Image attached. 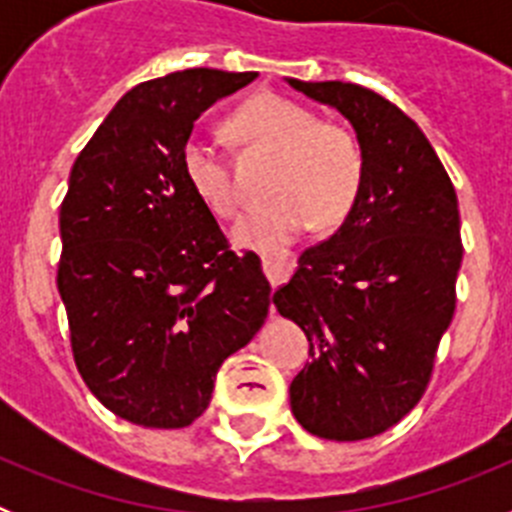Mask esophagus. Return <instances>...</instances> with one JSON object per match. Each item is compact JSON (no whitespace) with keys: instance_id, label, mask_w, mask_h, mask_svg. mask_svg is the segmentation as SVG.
Returning <instances> with one entry per match:
<instances>
[{"instance_id":"34e87169","label":"esophagus","mask_w":512,"mask_h":512,"mask_svg":"<svg viewBox=\"0 0 512 512\" xmlns=\"http://www.w3.org/2000/svg\"><path fill=\"white\" fill-rule=\"evenodd\" d=\"M295 253H261V266H264L266 277L271 284H282L289 277V271L295 269Z\"/></svg>"}]
</instances>
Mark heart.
<instances>
[{
    "label": "heart",
    "mask_w": 512,
    "mask_h": 512,
    "mask_svg": "<svg viewBox=\"0 0 512 512\" xmlns=\"http://www.w3.org/2000/svg\"><path fill=\"white\" fill-rule=\"evenodd\" d=\"M235 133L251 146L269 148V200L253 205L233 225L235 243L279 251L300 238L312 220L320 228L343 223L364 182V153L354 133L320 122L318 115L282 94H256L233 115ZM182 171L192 192L215 215L230 217L241 205L228 158L202 130L187 135Z\"/></svg>",
    "instance_id": "heart-1"
}]
</instances>
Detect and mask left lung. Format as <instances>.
I'll return each mask as SVG.
<instances>
[{"label":"left lung","instance_id":"obj_1","mask_svg":"<svg viewBox=\"0 0 512 512\" xmlns=\"http://www.w3.org/2000/svg\"><path fill=\"white\" fill-rule=\"evenodd\" d=\"M289 84L348 117L364 153L341 228L305 248L274 292L279 315L310 341L289 402L312 436L361 441L400 423L428 390L456 310L459 200L423 130L390 99L346 81Z\"/></svg>","mask_w":512,"mask_h":512}]
</instances>
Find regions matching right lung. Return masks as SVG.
<instances>
[{
	"mask_svg": "<svg viewBox=\"0 0 512 512\" xmlns=\"http://www.w3.org/2000/svg\"><path fill=\"white\" fill-rule=\"evenodd\" d=\"M187 69L130 89L76 156L61 202L58 292L92 395L143 428H184L271 305L182 171L194 120L256 79Z\"/></svg>",
	"mask_w": 512,
	"mask_h": 512,
	"instance_id": "1",
	"label": "right lung"
}]
</instances>
